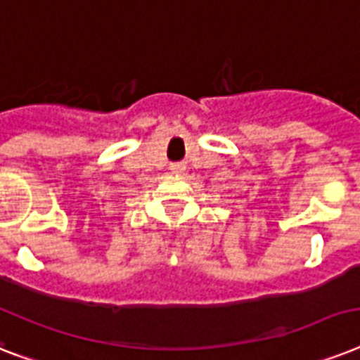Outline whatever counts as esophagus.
Returning <instances> with one entry per match:
<instances>
[{
	"label": "esophagus",
	"instance_id": "1",
	"mask_svg": "<svg viewBox=\"0 0 360 360\" xmlns=\"http://www.w3.org/2000/svg\"><path fill=\"white\" fill-rule=\"evenodd\" d=\"M169 169H172L174 174H183V172L186 169V164L185 162H175V164H172V166H169Z\"/></svg>",
	"mask_w": 360,
	"mask_h": 360
}]
</instances>
